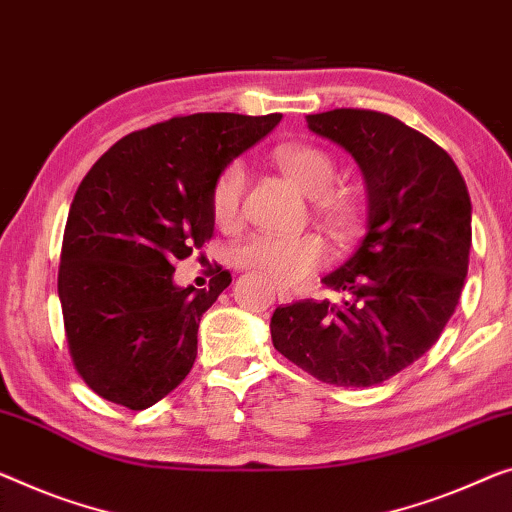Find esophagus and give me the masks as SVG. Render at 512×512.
Listing matches in <instances>:
<instances>
[{"label":"esophagus","instance_id":"esophagus-1","mask_svg":"<svg viewBox=\"0 0 512 512\" xmlns=\"http://www.w3.org/2000/svg\"><path fill=\"white\" fill-rule=\"evenodd\" d=\"M276 296H278V301L280 303H292L294 301V294L289 292V289H276Z\"/></svg>","mask_w":512,"mask_h":512}]
</instances>
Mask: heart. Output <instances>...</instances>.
<instances>
[{
    "label": "heart",
    "mask_w": 512,
    "mask_h": 512,
    "mask_svg": "<svg viewBox=\"0 0 512 512\" xmlns=\"http://www.w3.org/2000/svg\"><path fill=\"white\" fill-rule=\"evenodd\" d=\"M273 158L296 188L308 197H315L319 216L324 218L329 230L338 239H352L358 225L356 209L345 193L331 190L338 177L333 158L312 144H280L273 151ZM246 186L248 170L241 160H232L218 172L211 186V213L218 225H234L239 220ZM230 259L236 269L257 273L280 285H294L326 264L329 250L315 234L294 236V239L255 234L234 246Z\"/></svg>",
    "instance_id": "heart-1"
}]
</instances>
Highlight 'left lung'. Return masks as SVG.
Wrapping results in <instances>:
<instances>
[{"mask_svg":"<svg viewBox=\"0 0 512 512\" xmlns=\"http://www.w3.org/2000/svg\"><path fill=\"white\" fill-rule=\"evenodd\" d=\"M305 119L361 167L368 234L322 280L345 301L276 308L273 347L324 384L375 386L418 361L453 317L469 269V190L439 144L391 114L340 108Z\"/></svg>","mask_w":512,"mask_h":512,"instance_id":"1","label":"left lung"}]
</instances>
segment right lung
<instances>
[{
  "mask_svg": "<svg viewBox=\"0 0 512 512\" xmlns=\"http://www.w3.org/2000/svg\"><path fill=\"white\" fill-rule=\"evenodd\" d=\"M282 114L197 112L121 137L82 179L68 211L59 301L85 384L133 411L172 393L193 368L197 329L230 273L177 287L174 262L213 234L211 186Z\"/></svg>",
  "mask_w": 512,
  "mask_h": 512,
  "instance_id": "add662e5",
  "label": "right lung"
}]
</instances>
